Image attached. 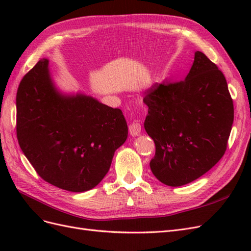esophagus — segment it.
<instances>
[{
	"label": "esophagus",
	"instance_id": "1",
	"mask_svg": "<svg viewBox=\"0 0 251 251\" xmlns=\"http://www.w3.org/2000/svg\"><path fill=\"white\" fill-rule=\"evenodd\" d=\"M128 131H130V134L132 136L139 135L140 132H141V125H140L139 121L134 120L133 123H131L130 126H128Z\"/></svg>",
	"mask_w": 251,
	"mask_h": 251
}]
</instances>
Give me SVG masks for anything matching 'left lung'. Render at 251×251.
I'll return each mask as SVG.
<instances>
[{"mask_svg": "<svg viewBox=\"0 0 251 251\" xmlns=\"http://www.w3.org/2000/svg\"><path fill=\"white\" fill-rule=\"evenodd\" d=\"M144 128L156 146L150 162L169 186L189 183L219 162L233 123V101L216 64L197 51L184 80L162 81L147 91Z\"/></svg>", "mask_w": 251, "mask_h": 251, "instance_id": "1", "label": "left lung"}]
</instances>
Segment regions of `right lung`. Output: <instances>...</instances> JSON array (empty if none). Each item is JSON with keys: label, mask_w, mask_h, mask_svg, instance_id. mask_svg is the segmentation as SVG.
Listing matches in <instances>:
<instances>
[{"label": "right lung", "mask_w": 251, "mask_h": 251, "mask_svg": "<svg viewBox=\"0 0 251 251\" xmlns=\"http://www.w3.org/2000/svg\"><path fill=\"white\" fill-rule=\"evenodd\" d=\"M17 137L39 176L65 191L95 187L127 137L123 111L86 95L64 96L43 58L22 78L17 93Z\"/></svg>", "instance_id": "right-lung-1"}]
</instances>
